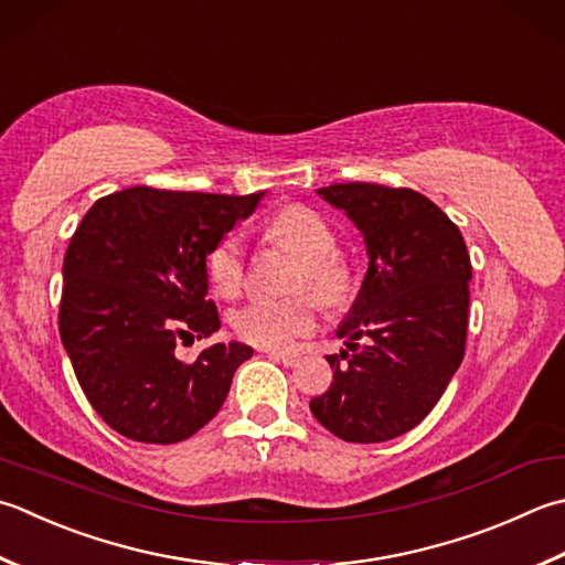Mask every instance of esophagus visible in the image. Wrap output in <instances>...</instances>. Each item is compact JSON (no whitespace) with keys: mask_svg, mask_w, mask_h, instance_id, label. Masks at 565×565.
I'll return each mask as SVG.
<instances>
[{"mask_svg":"<svg viewBox=\"0 0 565 565\" xmlns=\"http://www.w3.org/2000/svg\"><path fill=\"white\" fill-rule=\"evenodd\" d=\"M267 355L274 362L286 364V367H294V364H298V360H301V355H298V352H289V350H269Z\"/></svg>","mask_w":565,"mask_h":565,"instance_id":"1","label":"esophagus"}]
</instances>
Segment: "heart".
I'll return each mask as SVG.
<instances>
[{
    "mask_svg": "<svg viewBox=\"0 0 565 565\" xmlns=\"http://www.w3.org/2000/svg\"><path fill=\"white\" fill-rule=\"evenodd\" d=\"M267 239L276 247L294 252L298 269L294 289H313L323 301L333 303L348 289V267L335 249L333 230L311 207L291 205L267 225ZM245 249L237 235H225L207 254V279L213 289L232 298L245 284ZM235 333L259 348H286L296 338L313 333L316 301L311 296H294L284 301L257 298L232 313Z\"/></svg>",
    "mask_w": 565,
    "mask_h": 565,
    "instance_id": "obj_1",
    "label": "heart"
}]
</instances>
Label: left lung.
Listing matches in <instances>:
<instances>
[{
  "label": "left lung",
  "instance_id": "obj_1",
  "mask_svg": "<svg viewBox=\"0 0 565 565\" xmlns=\"http://www.w3.org/2000/svg\"><path fill=\"white\" fill-rule=\"evenodd\" d=\"M318 195L358 225L370 267L338 328L345 350L328 355L333 384L311 412L348 444H382L422 424L460 367L470 254L458 225L412 188L358 181Z\"/></svg>",
  "mask_w": 565,
  "mask_h": 565
}]
</instances>
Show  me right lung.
<instances>
[{"label":"right lung","mask_w":565,"mask_h":565,"mask_svg":"<svg viewBox=\"0 0 565 565\" xmlns=\"http://www.w3.org/2000/svg\"><path fill=\"white\" fill-rule=\"evenodd\" d=\"M262 195L135 185L99 198L77 225L63 259L58 330L87 402L117 434L169 446L220 412L254 350L215 342L181 362L175 342L220 328L205 259Z\"/></svg>","instance_id":"add662e5"}]
</instances>
